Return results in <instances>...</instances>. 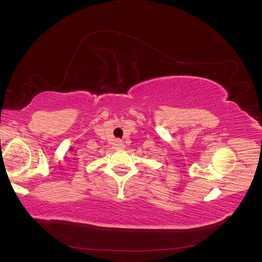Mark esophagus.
Listing matches in <instances>:
<instances>
[{"mask_svg":"<svg viewBox=\"0 0 262 262\" xmlns=\"http://www.w3.org/2000/svg\"><path fill=\"white\" fill-rule=\"evenodd\" d=\"M114 148H115V150H118V151L124 150V148H125V144H124V143H122L120 140H116V141L114 142Z\"/></svg>","mask_w":262,"mask_h":262,"instance_id":"34e87169","label":"esophagus"}]
</instances>
